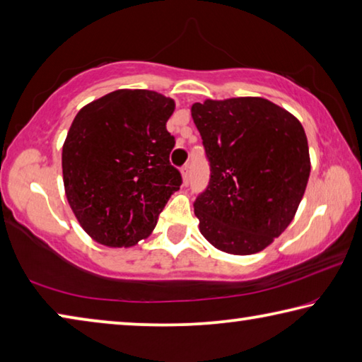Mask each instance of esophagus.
<instances>
[{"label": "esophagus", "instance_id": "obj_1", "mask_svg": "<svg viewBox=\"0 0 362 362\" xmlns=\"http://www.w3.org/2000/svg\"><path fill=\"white\" fill-rule=\"evenodd\" d=\"M189 173H192V166H189V164H185V166L182 168V177H183V183H187L189 182Z\"/></svg>", "mask_w": 362, "mask_h": 362}]
</instances>
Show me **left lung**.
I'll return each mask as SVG.
<instances>
[{"label":"left lung","mask_w":362,"mask_h":362,"mask_svg":"<svg viewBox=\"0 0 362 362\" xmlns=\"http://www.w3.org/2000/svg\"><path fill=\"white\" fill-rule=\"evenodd\" d=\"M211 175L194 199L199 230L235 255L265 249L292 222L310 177L308 142L296 116L262 97L194 103Z\"/></svg>","instance_id":"obj_1"}]
</instances>
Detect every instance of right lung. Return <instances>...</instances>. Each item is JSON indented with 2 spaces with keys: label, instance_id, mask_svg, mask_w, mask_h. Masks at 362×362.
Here are the masks:
<instances>
[{
  "label": "right lung",
  "instance_id": "right-lung-1",
  "mask_svg": "<svg viewBox=\"0 0 362 362\" xmlns=\"http://www.w3.org/2000/svg\"><path fill=\"white\" fill-rule=\"evenodd\" d=\"M173 99L119 89L86 105L62 150L65 193L78 222L97 243L132 246L150 235L182 185L169 161L175 145L166 122Z\"/></svg>",
  "mask_w": 362,
  "mask_h": 362
}]
</instances>
